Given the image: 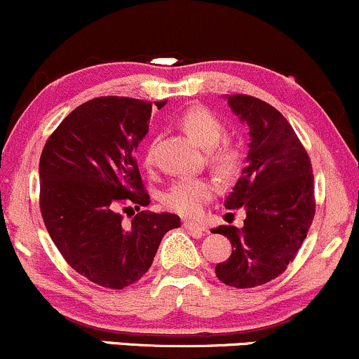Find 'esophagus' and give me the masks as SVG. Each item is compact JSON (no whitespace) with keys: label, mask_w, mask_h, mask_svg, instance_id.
<instances>
[{"label":"esophagus","mask_w":359,"mask_h":359,"mask_svg":"<svg viewBox=\"0 0 359 359\" xmlns=\"http://www.w3.org/2000/svg\"><path fill=\"white\" fill-rule=\"evenodd\" d=\"M183 227H184V229H188V231L195 232V233H203L205 231H207V229H205L203 225H201V224H196V222H191V220H184V222H183Z\"/></svg>","instance_id":"1"}]
</instances>
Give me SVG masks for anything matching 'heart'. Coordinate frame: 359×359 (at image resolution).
<instances>
[{"mask_svg": "<svg viewBox=\"0 0 359 359\" xmlns=\"http://www.w3.org/2000/svg\"><path fill=\"white\" fill-rule=\"evenodd\" d=\"M178 126L190 139L207 149V159L213 171L220 176H231L241 164V149L232 140L222 138L225 127L213 111L205 107H188L178 115ZM154 161V149L149 146L144 152V164L151 166ZM217 191L215 181L205 176H187L172 181L161 193V203L169 212L183 217H195Z\"/></svg>", "mask_w": 359, "mask_h": 359, "instance_id": "heart-1", "label": "heart"}]
</instances>
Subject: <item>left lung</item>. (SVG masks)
I'll return each mask as SVG.
<instances>
[{
	"instance_id": "1",
	"label": "left lung",
	"mask_w": 359,
	"mask_h": 359,
	"mask_svg": "<svg viewBox=\"0 0 359 359\" xmlns=\"http://www.w3.org/2000/svg\"><path fill=\"white\" fill-rule=\"evenodd\" d=\"M233 114L248 123L249 152L224 201L245 210L244 225H220L232 255L215 266L220 281L252 288L275 280L295 259L316 215L312 163L295 130L275 107L249 95H229Z\"/></svg>"
}]
</instances>
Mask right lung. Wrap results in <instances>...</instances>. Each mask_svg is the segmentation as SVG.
I'll return each instance as SVG.
<instances>
[{"instance_id":"obj_1","label":"right lung","mask_w":359,"mask_h":359,"mask_svg":"<svg viewBox=\"0 0 359 359\" xmlns=\"http://www.w3.org/2000/svg\"><path fill=\"white\" fill-rule=\"evenodd\" d=\"M166 102H156L163 108ZM152 104L100 96L79 104L52 132L40 156V212L66 263L100 287L122 290L146 275L175 213L122 210L149 205L135 151Z\"/></svg>"}]
</instances>
